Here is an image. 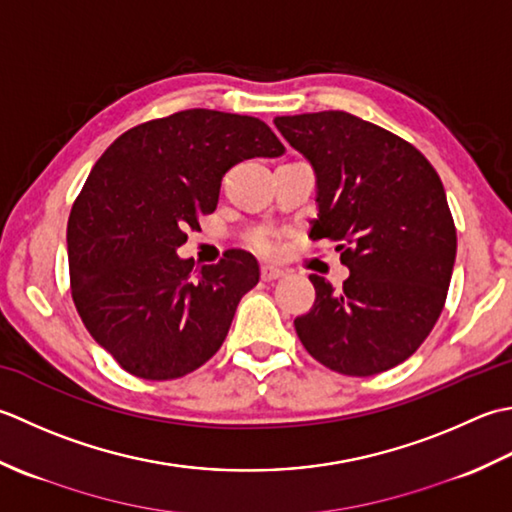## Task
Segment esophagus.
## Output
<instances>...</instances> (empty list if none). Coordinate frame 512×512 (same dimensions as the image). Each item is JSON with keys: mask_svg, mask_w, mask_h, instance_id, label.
Masks as SVG:
<instances>
[{"mask_svg": "<svg viewBox=\"0 0 512 512\" xmlns=\"http://www.w3.org/2000/svg\"><path fill=\"white\" fill-rule=\"evenodd\" d=\"M283 276H285V271L278 269V267H263V269H260V278H263L265 283H274V280L283 278Z\"/></svg>", "mask_w": 512, "mask_h": 512, "instance_id": "34e87169", "label": "esophagus"}]
</instances>
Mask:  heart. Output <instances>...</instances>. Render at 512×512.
<instances>
[{
  "label": "heart",
  "mask_w": 512,
  "mask_h": 512,
  "mask_svg": "<svg viewBox=\"0 0 512 512\" xmlns=\"http://www.w3.org/2000/svg\"><path fill=\"white\" fill-rule=\"evenodd\" d=\"M249 245H252V249H256L258 254H263V256H271L276 252V243H274V238H271L267 232H260V234H256L252 241H249Z\"/></svg>",
  "instance_id": "heart-1"
}]
</instances>
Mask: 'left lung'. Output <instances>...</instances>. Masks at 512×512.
<instances>
[{"label":"left lung","mask_w":512,"mask_h":512,"mask_svg":"<svg viewBox=\"0 0 512 512\" xmlns=\"http://www.w3.org/2000/svg\"><path fill=\"white\" fill-rule=\"evenodd\" d=\"M278 132L311 163L314 241L340 243L342 289L311 274L316 302L294 327L320 364L344 375L398 367L440 318L457 236L433 165L389 130L327 110L276 117Z\"/></svg>","instance_id":"1"}]
</instances>
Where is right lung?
<instances>
[{
  "instance_id": "add662e5",
  "label": "right lung",
  "mask_w": 512,
  "mask_h": 512,
  "mask_svg": "<svg viewBox=\"0 0 512 512\" xmlns=\"http://www.w3.org/2000/svg\"><path fill=\"white\" fill-rule=\"evenodd\" d=\"M280 154L265 121L201 108L141 123L101 154L68 218L70 285L90 336L125 371L174 380L221 349L258 285L256 258L229 249L194 269L176 249L216 210L232 165Z\"/></svg>"
}]
</instances>
